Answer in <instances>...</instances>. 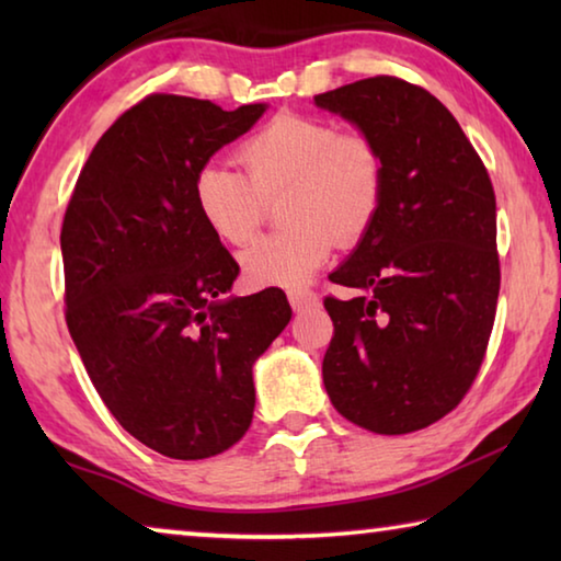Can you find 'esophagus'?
Here are the masks:
<instances>
[{
    "label": "esophagus",
    "instance_id": "34e87169",
    "mask_svg": "<svg viewBox=\"0 0 561 561\" xmlns=\"http://www.w3.org/2000/svg\"><path fill=\"white\" fill-rule=\"evenodd\" d=\"M287 297H289V304H291L294 311H304V309L317 307V304H319L317 294L309 291V289H291Z\"/></svg>",
    "mask_w": 561,
    "mask_h": 561
}]
</instances>
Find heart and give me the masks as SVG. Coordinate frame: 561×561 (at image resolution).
<instances>
[{"instance_id":"1","label":"heart","mask_w":561,"mask_h":561,"mask_svg":"<svg viewBox=\"0 0 561 561\" xmlns=\"http://www.w3.org/2000/svg\"><path fill=\"white\" fill-rule=\"evenodd\" d=\"M240 170L207 163L193 183L195 207L215 237L244 244L254 234L264 201L282 197L287 227L264 234L240 257L254 289L304 287L334 244H356L371 230L386 195V163L360 133H339L327 121L277 113L242 140Z\"/></svg>"}]
</instances>
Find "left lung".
<instances>
[{"label":"left lung","mask_w":561,"mask_h":561,"mask_svg":"<svg viewBox=\"0 0 561 561\" xmlns=\"http://www.w3.org/2000/svg\"><path fill=\"white\" fill-rule=\"evenodd\" d=\"M314 103L358 126L386 163L381 213L329 274L358 297L324 299L327 393L371 433L428 428L470 391L495 324V190L460 123L421 87L374 76Z\"/></svg>","instance_id":"left-lung-1"}]
</instances>
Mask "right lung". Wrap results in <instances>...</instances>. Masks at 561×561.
Wrapping results in <instances>:
<instances>
[{
  "mask_svg": "<svg viewBox=\"0 0 561 561\" xmlns=\"http://www.w3.org/2000/svg\"><path fill=\"white\" fill-rule=\"evenodd\" d=\"M267 111L153 93L93 146L61 227L66 327L101 401L175 460L220 455L254 413L252 366L289 324L282 289L230 297L237 262L193 183Z\"/></svg>",
  "mask_w": 561,
  "mask_h": 561,
  "instance_id": "right-lung-1",
  "label": "right lung"
}]
</instances>
